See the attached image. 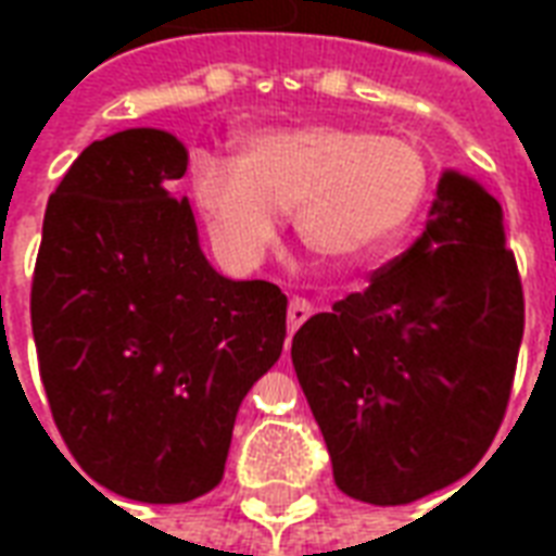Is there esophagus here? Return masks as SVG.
I'll return each instance as SVG.
<instances>
[{"mask_svg":"<svg viewBox=\"0 0 556 556\" xmlns=\"http://www.w3.org/2000/svg\"><path fill=\"white\" fill-rule=\"evenodd\" d=\"M312 314H314V308L308 300H300V296H296V300H291V305H288V331L294 334V331L300 329V326H303V323L308 320Z\"/></svg>","mask_w":556,"mask_h":556,"instance_id":"esophagus-1","label":"esophagus"}]
</instances>
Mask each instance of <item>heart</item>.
I'll list each match as a JSON object with an SVG mask.
<instances>
[{
  "mask_svg": "<svg viewBox=\"0 0 556 556\" xmlns=\"http://www.w3.org/2000/svg\"><path fill=\"white\" fill-rule=\"evenodd\" d=\"M430 185L406 138L355 126H265L236 138V164L195 155L190 190L210 239L236 265H253L294 216L300 242L326 262H357L387 248Z\"/></svg>",
  "mask_w": 556,
  "mask_h": 556,
  "instance_id": "heart-1",
  "label": "heart"
}]
</instances>
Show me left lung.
I'll list each match as a JSON object with an SVG mask.
<instances>
[{"label": "left lung", "instance_id": "obj_1", "mask_svg": "<svg viewBox=\"0 0 556 556\" xmlns=\"http://www.w3.org/2000/svg\"><path fill=\"white\" fill-rule=\"evenodd\" d=\"M522 326L502 204L444 169L413 248L291 343L340 491L406 505L465 479L500 430Z\"/></svg>", "mask_w": 556, "mask_h": 556}]
</instances>
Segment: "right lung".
<instances>
[{"mask_svg":"<svg viewBox=\"0 0 556 556\" xmlns=\"http://www.w3.org/2000/svg\"><path fill=\"white\" fill-rule=\"evenodd\" d=\"M187 161L150 126L89 143L48 199L30 288L65 447L106 491L150 505L222 482L239 404L286 343V294L222 277L201 251L190 201L169 192Z\"/></svg>","mask_w":556,"mask_h":556,"instance_id":"add662e5","label":"right lung"}]
</instances>
